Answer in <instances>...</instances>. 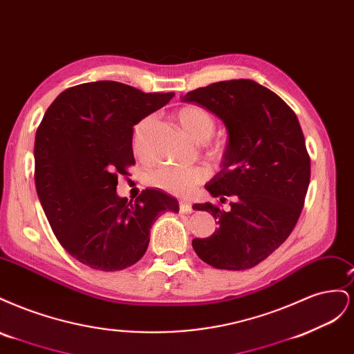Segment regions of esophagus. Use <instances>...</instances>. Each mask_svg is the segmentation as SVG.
Listing matches in <instances>:
<instances>
[{"label": "esophagus", "instance_id": "1", "mask_svg": "<svg viewBox=\"0 0 354 354\" xmlns=\"http://www.w3.org/2000/svg\"><path fill=\"white\" fill-rule=\"evenodd\" d=\"M180 211H181V212H185V214H189V212L194 211V208H192V205H190L189 202H186V201H180Z\"/></svg>", "mask_w": 354, "mask_h": 354}]
</instances>
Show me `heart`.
I'll return each instance as SVG.
<instances>
[{"mask_svg":"<svg viewBox=\"0 0 354 354\" xmlns=\"http://www.w3.org/2000/svg\"><path fill=\"white\" fill-rule=\"evenodd\" d=\"M177 120L183 130L196 142H207L216 131L214 116L199 108V106H185L177 112ZM153 121L152 116H146L133 130L131 146L137 156H145V137ZM208 177V169L201 165H162L149 174V183L168 194L185 196L189 195L196 185Z\"/></svg>","mask_w":354,"mask_h":354,"instance_id":"1","label":"heart"}]
</instances>
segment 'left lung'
Instances as JSON below:
<instances>
[{
	"instance_id": "left-lung-1",
	"label": "left lung",
	"mask_w": 354,
	"mask_h": 354,
	"mask_svg": "<svg viewBox=\"0 0 354 354\" xmlns=\"http://www.w3.org/2000/svg\"><path fill=\"white\" fill-rule=\"evenodd\" d=\"M216 115L227 130L221 169L205 189L230 209L196 203L217 220L209 238L194 239L202 261L224 270L261 263L291 234L310 183V158L297 115L263 85L251 80L214 82L181 95Z\"/></svg>"
}]
</instances>
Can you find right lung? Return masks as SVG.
<instances>
[{"label":"right lung","instance_id":"add662e5","mask_svg":"<svg viewBox=\"0 0 354 354\" xmlns=\"http://www.w3.org/2000/svg\"><path fill=\"white\" fill-rule=\"evenodd\" d=\"M174 93H143L116 81L75 85L51 103L35 134V187L57 241L102 272L124 270L145 255L159 214L176 198L146 189L118 196V176L134 165L133 127Z\"/></svg>","mask_w":354,"mask_h":354}]
</instances>
